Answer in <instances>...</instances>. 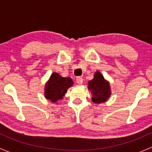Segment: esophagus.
<instances>
[{
    "mask_svg": "<svg viewBox=\"0 0 152 152\" xmlns=\"http://www.w3.org/2000/svg\"><path fill=\"white\" fill-rule=\"evenodd\" d=\"M83 80H84V79H83V77H77V78H76V82H77L78 84H80V85L83 84Z\"/></svg>",
    "mask_w": 152,
    "mask_h": 152,
    "instance_id": "34e87169",
    "label": "esophagus"
}]
</instances>
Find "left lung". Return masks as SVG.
<instances>
[{
	"label": "left lung",
	"instance_id": "1",
	"mask_svg": "<svg viewBox=\"0 0 152 152\" xmlns=\"http://www.w3.org/2000/svg\"><path fill=\"white\" fill-rule=\"evenodd\" d=\"M88 88L91 91L92 101L94 103H104L111 95L110 83L99 71L95 72L94 78L88 81Z\"/></svg>",
	"mask_w": 152,
	"mask_h": 152
}]
</instances>
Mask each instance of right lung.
I'll use <instances>...</instances> for the list:
<instances>
[{"label": "right lung", "instance_id": "add662e5", "mask_svg": "<svg viewBox=\"0 0 152 152\" xmlns=\"http://www.w3.org/2000/svg\"><path fill=\"white\" fill-rule=\"evenodd\" d=\"M73 84L71 77H61L58 73L53 72L45 85V97L53 103H56L62 99Z\"/></svg>", "mask_w": 152, "mask_h": 152}]
</instances>
